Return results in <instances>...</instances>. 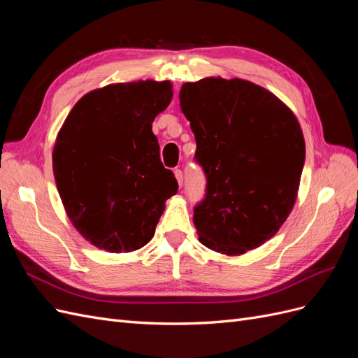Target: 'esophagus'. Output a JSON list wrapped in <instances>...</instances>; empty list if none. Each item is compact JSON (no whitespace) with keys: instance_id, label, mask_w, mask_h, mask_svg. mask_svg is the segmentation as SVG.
Instances as JSON below:
<instances>
[{"instance_id":"34e87169","label":"esophagus","mask_w":358,"mask_h":358,"mask_svg":"<svg viewBox=\"0 0 358 358\" xmlns=\"http://www.w3.org/2000/svg\"><path fill=\"white\" fill-rule=\"evenodd\" d=\"M175 176H176V180H178V183H179V187H182V183H183V173H182L180 169H176V170H175Z\"/></svg>"}]
</instances>
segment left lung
<instances>
[{
    "mask_svg": "<svg viewBox=\"0 0 358 358\" xmlns=\"http://www.w3.org/2000/svg\"><path fill=\"white\" fill-rule=\"evenodd\" d=\"M206 178L194 206L200 242L239 255L268 241L294 206L305 164L296 116L262 86L206 78L179 92Z\"/></svg>",
    "mask_w": 358,
    "mask_h": 358,
    "instance_id": "obj_1",
    "label": "left lung"
}]
</instances>
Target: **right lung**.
I'll list each match as a JSON object with an SVG mask.
<instances>
[{
    "instance_id": "1",
    "label": "right lung",
    "mask_w": 358,
    "mask_h": 358,
    "mask_svg": "<svg viewBox=\"0 0 358 358\" xmlns=\"http://www.w3.org/2000/svg\"><path fill=\"white\" fill-rule=\"evenodd\" d=\"M170 82L116 83L76 103L53 149V175L79 233L110 252L145 246L178 192L162 166L152 122L170 104Z\"/></svg>"
}]
</instances>
